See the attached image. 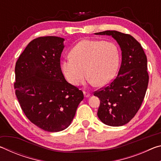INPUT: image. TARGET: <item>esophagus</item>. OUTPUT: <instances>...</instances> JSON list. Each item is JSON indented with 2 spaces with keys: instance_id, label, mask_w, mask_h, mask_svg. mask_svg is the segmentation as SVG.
<instances>
[{
  "instance_id": "1",
  "label": "esophagus",
  "mask_w": 161,
  "mask_h": 161,
  "mask_svg": "<svg viewBox=\"0 0 161 161\" xmlns=\"http://www.w3.org/2000/svg\"><path fill=\"white\" fill-rule=\"evenodd\" d=\"M84 97H85L86 98H87V97H90V95H91V94H90V93H89V92L84 91Z\"/></svg>"
}]
</instances>
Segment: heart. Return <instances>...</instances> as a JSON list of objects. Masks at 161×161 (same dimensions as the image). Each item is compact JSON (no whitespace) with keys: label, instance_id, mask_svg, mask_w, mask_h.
<instances>
[{"label":"heart","instance_id":"heart-1","mask_svg":"<svg viewBox=\"0 0 161 161\" xmlns=\"http://www.w3.org/2000/svg\"><path fill=\"white\" fill-rule=\"evenodd\" d=\"M70 55L62 62V68L64 77L72 85L82 84L86 74L92 84L103 86L116 75L119 53L112 42L83 40L73 47Z\"/></svg>","mask_w":161,"mask_h":161}]
</instances>
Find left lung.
<instances>
[{
	"mask_svg": "<svg viewBox=\"0 0 161 161\" xmlns=\"http://www.w3.org/2000/svg\"><path fill=\"white\" fill-rule=\"evenodd\" d=\"M95 35H111L118 42L122 54L116 77L107 86L94 92L100 99L97 116L108 126H123L134 117L145 97L149 80L146 55L131 35L116 31Z\"/></svg>",
	"mask_w": 161,
	"mask_h": 161,
	"instance_id": "1",
	"label": "left lung"
}]
</instances>
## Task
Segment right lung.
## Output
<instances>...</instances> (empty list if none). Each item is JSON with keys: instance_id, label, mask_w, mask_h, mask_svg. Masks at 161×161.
<instances>
[{"instance_id": "add662e5", "label": "right lung", "mask_w": 161, "mask_h": 161, "mask_svg": "<svg viewBox=\"0 0 161 161\" xmlns=\"http://www.w3.org/2000/svg\"><path fill=\"white\" fill-rule=\"evenodd\" d=\"M64 38L40 37L29 43L16 62L15 95L32 124L49 132L69 126L82 91L68 83L60 67Z\"/></svg>"}]
</instances>
